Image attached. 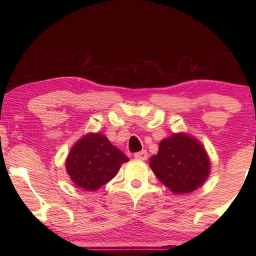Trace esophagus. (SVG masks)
<instances>
[{
    "label": "esophagus",
    "mask_w": 256,
    "mask_h": 256,
    "mask_svg": "<svg viewBox=\"0 0 256 256\" xmlns=\"http://www.w3.org/2000/svg\"><path fill=\"white\" fill-rule=\"evenodd\" d=\"M134 157L138 160H146L148 159V152H146V150H142V151H140V152H136V154H134Z\"/></svg>",
    "instance_id": "1"
}]
</instances>
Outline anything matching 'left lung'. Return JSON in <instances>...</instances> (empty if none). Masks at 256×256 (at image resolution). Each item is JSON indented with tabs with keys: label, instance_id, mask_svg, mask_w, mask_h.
Segmentation results:
<instances>
[{
	"label": "left lung",
	"instance_id": "8db88e82",
	"mask_svg": "<svg viewBox=\"0 0 256 256\" xmlns=\"http://www.w3.org/2000/svg\"><path fill=\"white\" fill-rule=\"evenodd\" d=\"M157 178L174 194H188L208 180L211 162L204 146L188 133H172L159 144L158 154L149 159Z\"/></svg>",
	"mask_w": 256,
	"mask_h": 256
}]
</instances>
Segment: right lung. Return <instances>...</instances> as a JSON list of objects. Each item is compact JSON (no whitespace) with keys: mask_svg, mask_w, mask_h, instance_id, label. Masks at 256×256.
<instances>
[{"mask_svg":"<svg viewBox=\"0 0 256 256\" xmlns=\"http://www.w3.org/2000/svg\"><path fill=\"white\" fill-rule=\"evenodd\" d=\"M128 158L102 133H86L79 138L66 160V172L78 188L97 190L118 174Z\"/></svg>","mask_w":256,"mask_h":256,"instance_id":"right-lung-1","label":"right lung"}]
</instances>
